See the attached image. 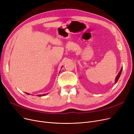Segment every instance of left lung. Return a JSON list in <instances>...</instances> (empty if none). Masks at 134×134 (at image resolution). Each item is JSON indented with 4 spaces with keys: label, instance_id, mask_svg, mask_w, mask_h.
Returning <instances> with one entry per match:
<instances>
[{
    "label": "left lung",
    "instance_id": "obj_1",
    "mask_svg": "<svg viewBox=\"0 0 134 134\" xmlns=\"http://www.w3.org/2000/svg\"><path fill=\"white\" fill-rule=\"evenodd\" d=\"M122 69H123V68L121 69V70H120L119 72L118 73V75L117 76L116 79V80H115V82H116V83L117 82V81H118V79H119V77H120V74H121V73H122Z\"/></svg>",
    "mask_w": 134,
    "mask_h": 134
}]
</instances>
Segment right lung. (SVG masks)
<instances>
[{
	"label": "right lung",
	"instance_id": "add662e5",
	"mask_svg": "<svg viewBox=\"0 0 134 134\" xmlns=\"http://www.w3.org/2000/svg\"><path fill=\"white\" fill-rule=\"evenodd\" d=\"M26 94H27L28 95H29L28 93H26ZM45 95V94H43V95ZM38 96H39V97H41V96H42V95H38Z\"/></svg>",
	"mask_w": 134,
	"mask_h": 134
}]
</instances>
